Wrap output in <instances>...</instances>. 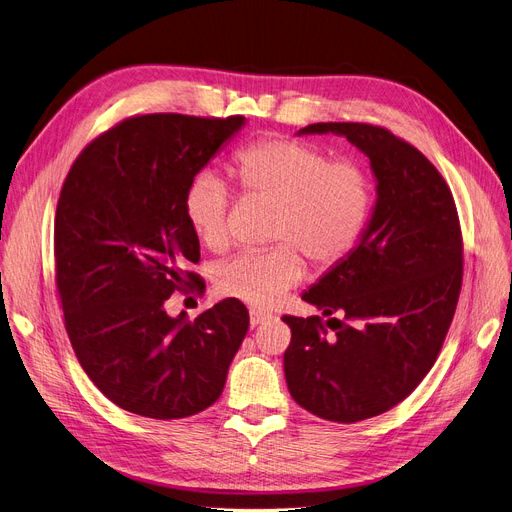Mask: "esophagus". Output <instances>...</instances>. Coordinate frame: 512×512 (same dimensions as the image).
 <instances>
[{
  "mask_svg": "<svg viewBox=\"0 0 512 512\" xmlns=\"http://www.w3.org/2000/svg\"><path fill=\"white\" fill-rule=\"evenodd\" d=\"M251 328H257V326H261V324H265L267 319H270L272 315L270 313H265V311H259V309H251Z\"/></svg>",
  "mask_w": 512,
  "mask_h": 512,
  "instance_id": "esophagus-1",
  "label": "esophagus"
}]
</instances>
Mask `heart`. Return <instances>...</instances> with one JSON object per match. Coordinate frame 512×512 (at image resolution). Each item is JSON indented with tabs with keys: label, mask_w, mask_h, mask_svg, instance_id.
<instances>
[{
	"label": "heart",
	"mask_w": 512,
	"mask_h": 512,
	"mask_svg": "<svg viewBox=\"0 0 512 512\" xmlns=\"http://www.w3.org/2000/svg\"><path fill=\"white\" fill-rule=\"evenodd\" d=\"M242 191L278 205L267 251L240 253L222 263L215 284L226 297L272 307L305 278L302 251L321 270L351 255L363 238L375 201L373 180L355 159H332L326 149L297 139H261L234 155ZM232 191L215 170L195 174L184 213L213 251L230 245Z\"/></svg>",
	"instance_id": "1"
}]
</instances>
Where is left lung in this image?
Listing matches in <instances>:
<instances>
[{
    "label": "left lung",
    "mask_w": 512,
    "mask_h": 512,
    "mask_svg": "<svg viewBox=\"0 0 512 512\" xmlns=\"http://www.w3.org/2000/svg\"><path fill=\"white\" fill-rule=\"evenodd\" d=\"M369 157L378 201L357 249L303 294L319 315H284L290 396L309 413L357 423L405 400L434 367L459 303L463 234L450 188L388 128L319 122Z\"/></svg>",
    "instance_id": "8db88e82"
}]
</instances>
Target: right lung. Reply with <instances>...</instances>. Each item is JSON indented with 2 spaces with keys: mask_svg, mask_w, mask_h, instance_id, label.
Here are the masks:
<instances>
[{
  "mask_svg": "<svg viewBox=\"0 0 512 512\" xmlns=\"http://www.w3.org/2000/svg\"><path fill=\"white\" fill-rule=\"evenodd\" d=\"M245 124L242 116H132L99 134L72 164L56 209L53 253L64 324L78 363L114 405L182 419L220 398L249 330L224 299L199 317L166 313L174 290L205 282L186 188Z\"/></svg>",
  "mask_w": 512,
  "mask_h": 512,
  "instance_id": "add662e5",
  "label": "right lung"
}]
</instances>
